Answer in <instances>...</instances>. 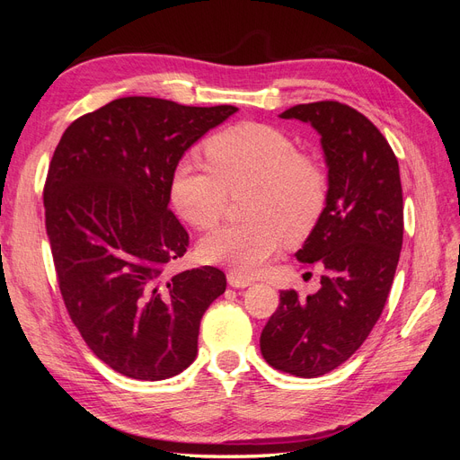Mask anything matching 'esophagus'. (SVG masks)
Returning a JSON list of instances; mask_svg holds the SVG:
<instances>
[{"mask_svg": "<svg viewBox=\"0 0 460 460\" xmlns=\"http://www.w3.org/2000/svg\"><path fill=\"white\" fill-rule=\"evenodd\" d=\"M228 284L232 288H247L253 284V278H249L245 274H240V272H228Z\"/></svg>", "mask_w": 460, "mask_h": 460, "instance_id": "esophagus-1", "label": "esophagus"}]
</instances>
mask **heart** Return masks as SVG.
Instances as JSON below:
<instances>
[{
    "label": "heart",
    "instance_id": "heart-1",
    "mask_svg": "<svg viewBox=\"0 0 460 460\" xmlns=\"http://www.w3.org/2000/svg\"><path fill=\"white\" fill-rule=\"evenodd\" d=\"M211 166L180 159L171 176V201L198 230L213 228L225 215L228 193L252 188L240 225H226L199 243L207 262L252 274L274 257L286 240L309 235L323 217L330 178L320 161L299 151L284 130L262 122H242L205 144Z\"/></svg>",
    "mask_w": 460,
    "mask_h": 460
}]
</instances>
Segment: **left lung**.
Instances as JSON below:
<instances>
[{"mask_svg":"<svg viewBox=\"0 0 460 460\" xmlns=\"http://www.w3.org/2000/svg\"><path fill=\"white\" fill-rule=\"evenodd\" d=\"M280 117L309 122L320 134L328 203L296 257L324 274L305 299L296 289L280 291L261 353L276 370L316 378L343 365L384 311L402 245L399 163L382 132L349 105L303 103Z\"/></svg>","mask_w":460,"mask_h":460,"instance_id":"8db88e82","label":"left lung"}]
</instances>
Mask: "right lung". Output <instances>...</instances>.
<instances>
[{
	"instance_id": "right-lung-1",
	"label": "right lung",
	"mask_w": 460,
	"mask_h": 460,
	"mask_svg": "<svg viewBox=\"0 0 460 460\" xmlns=\"http://www.w3.org/2000/svg\"><path fill=\"white\" fill-rule=\"evenodd\" d=\"M235 111L120 97L76 119L55 147L44 207L65 307L93 355L128 378L188 368L201 316L226 289L215 267L164 270L190 243L169 208L172 169Z\"/></svg>"
}]
</instances>
